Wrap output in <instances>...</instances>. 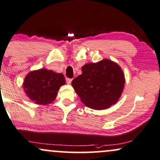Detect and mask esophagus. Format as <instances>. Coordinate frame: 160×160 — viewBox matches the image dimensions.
<instances>
[{
  "label": "esophagus",
  "instance_id": "34e87169",
  "mask_svg": "<svg viewBox=\"0 0 160 160\" xmlns=\"http://www.w3.org/2000/svg\"><path fill=\"white\" fill-rule=\"evenodd\" d=\"M65 80H66L67 84H71V82L72 81V79H70V78H66Z\"/></svg>",
  "mask_w": 160,
  "mask_h": 160
}]
</instances>
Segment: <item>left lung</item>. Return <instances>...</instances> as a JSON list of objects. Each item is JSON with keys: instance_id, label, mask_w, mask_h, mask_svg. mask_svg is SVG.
Here are the masks:
<instances>
[{"instance_id": "obj_1", "label": "left lung", "mask_w": 160, "mask_h": 160, "mask_svg": "<svg viewBox=\"0 0 160 160\" xmlns=\"http://www.w3.org/2000/svg\"><path fill=\"white\" fill-rule=\"evenodd\" d=\"M82 74L72 85L82 103L93 109H106L116 103L124 88L122 68L108 59L82 67Z\"/></svg>"}]
</instances>
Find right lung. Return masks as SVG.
Listing matches in <instances>:
<instances>
[{"label":"right lung","instance_id":"right-lung-1","mask_svg":"<svg viewBox=\"0 0 160 160\" xmlns=\"http://www.w3.org/2000/svg\"><path fill=\"white\" fill-rule=\"evenodd\" d=\"M65 84L64 75L46 68L29 72L23 88L27 96L36 104L47 105L56 99L60 86Z\"/></svg>","mask_w":160,"mask_h":160}]
</instances>
